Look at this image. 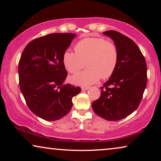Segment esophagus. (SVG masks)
Segmentation results:
<instances>
[{
	"instance_id": "esophagus-1",
	"label": "esophagus",
	"mask_w": 161,
	"mask_h": 161,
	"mask_svg": "<svg viewBox=\"0 0 161 161\" xmlns=\"http://www.w3.org/2000/svg\"><path fill=\"white\" fill-rule=\"evenodd\" d=\"M89 89V86H83L81 87V89L83 90V91H86V90H88Z\"/></svg>"
}]
</instances>
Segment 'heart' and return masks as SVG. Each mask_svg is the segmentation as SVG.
<instances>
[{
    "label": "heart",
    "mask_w": 161,
    "mask_h": 161,
    "mask_svg": "<svg viewBox=\"0 0 161 161\" xmlns=\"http://www.w3.org/2000/svg\"><path fill=\"white\" fill-rule=\"evenodd\" d=\"M75 50V52L66 50L64 53L62 61L66 69L72 74L78 72L86 64L88 69L72 76V83L78 85L93 84L101 78H109L115 71L119 54L114 43L103 38L89 37L79 41Z\"/></svg>",
    "instance_id": "b5f03b06"
}]
</instances>
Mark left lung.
I'll list each match as a JSON object with an SVG mask.
<instances>
[{
    "label": "left lung",
    "instance_id": "left-lung-1",
    "mask_svg": "<svg viewBox=\"0 0 161 161\" xmlns=\"http://www.w3.org/2000/svg\"><path fill=\"white\" fill-rule=\"evenodd\" d=\"M103 34L113 39L118 50L115 71L100 88L101 96L92 103L94 113L105 119H122L138 108L147 86V64L137 45L116 31Z\"/></svg>",
    "mask_w": 161,
    "mask_h": 161
}]
</instances>
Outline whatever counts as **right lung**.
I'll return each instance as SVG.
<instances>
[{"label": "right lung", "mask_w": 161, "mask_h": 161, "mask_svg": "<svg viewBox=\"0 0 161 161\" xmlns=\"http://www.w3.org/2000/svg\"><path fill=\"white\" fill-rule=\"evenodd\" d=\"M76 34L55 33L31 42L24 49L18 65L20 91L29 109L47 121L60 119L72 107V97L80 87L64 84L67 72L64 53Z\"/></svg>", "instance_id": "1"}]
</instances>
